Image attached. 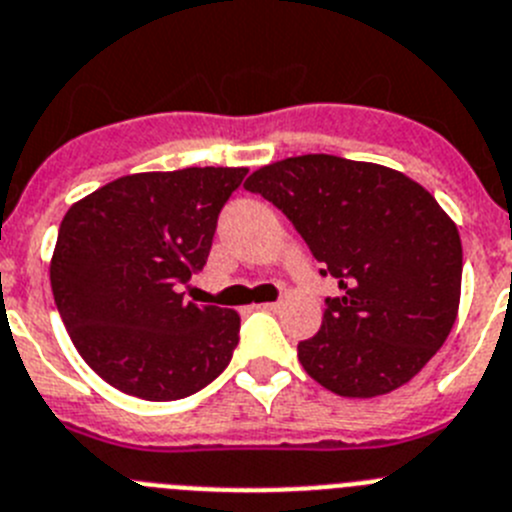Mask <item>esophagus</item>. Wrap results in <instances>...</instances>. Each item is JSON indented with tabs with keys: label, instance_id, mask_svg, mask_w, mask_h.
<instances>
[{
	"label": "esophagus",
	"instance_id": "esophagus-1",
	"mask_svg": "<svg viewBox=\"0 0 512 512\" xmlns=\"http://www.w3.org/2000/svg\"><path fill=\"white\" fill-rule=\"evenodd\" d=\"M260 308H265V311H278V308H280V301H267V303H260Z\"/></svg>",
	"mask_w": 512,
	"mask_h": 512
}]
</instances>
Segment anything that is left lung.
<instances>
[{
  "mask_svg": "<svg viewBox=\"0 0 512 512\" xmlns=\"http://www.w3.org/2000/svg\"><path fill=\"white\" fill-rule=\"evenodd\" d=\"M245 188L298 229L321 275L339 280L303 370L342 398H377L426 367L457 321L462 239L439 201L400 170L298 155L262 165Z\"/></svg>",
  "mask_w": 512,
  "mask_h": 512,
  "instance_id": "obj_1",
  "label": "left lung"
}]
</instances>
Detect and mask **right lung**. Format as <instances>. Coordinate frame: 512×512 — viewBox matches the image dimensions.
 <instances>
[{"instance_id":"1","label":"right lung","mask_w":512,"mask_h":512,"mask_svg":"<svg viewBox=\"0 0 512 512\" xmlns=\"http://www.w3.org/2000/svg\"><path fill=\"white\" fill-rule=\"evenodd\" d=\"M247 168L132 173L63 216L50 260L53 298L73 347L112 388L142 400L199 393L239 342V313L196 306L219 211Z\"/></svg>"}]
</instances>
